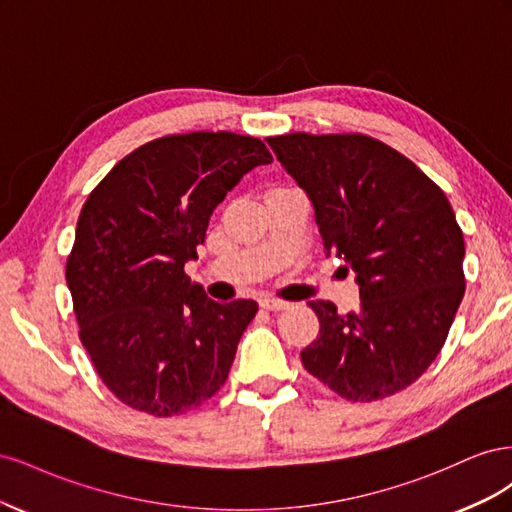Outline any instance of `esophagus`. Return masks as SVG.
<instances>
[{
	"label": "esophagus",
	"mask_w": 512,
	"mask_h": 512,
	"mask_svg": "<svg viewBox=\"0 0 512 512\" xmlns=\"http://www.w3.org/2000/svg\"><path fill=\"white\" fill-rule=\"evenodd\" d=\"M260 307L267 309V312H284V309L290 307V303L273 299V297H265V299H260Z\"/></svg>",
	"instance_id": "1"
}]
</instances>
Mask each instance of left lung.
<instances>
[{
	"instance_id": "8db88e82",
	"label": "left lung",
	"mask_w": 512,
	"mask_h": 512,
	"mask_svg": "<svg viewBox=\"0 0 512 512\" xmlns=\"http://www.w3.org/2000/svg\"><path fill=\"white\" fill-rule=\"evenodd\" d=\"M269 147L314 205L327 256L354 271L361 305L309 301L320 333L309 374L350 401L404 391L442 350L466 292L461 228L446 194L399 151L363 134L294 132Z\"/></svg>"
}]
</instances>
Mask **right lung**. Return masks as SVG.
<instances>
[{
	"mask_svg": "<svg viewBox=\"0 0 512 512\" xmlns=\"http://www.w3.org/2000/svg\"><path fill=\"white\" fill-rule=\"evenodd\" d=\"M271 162L252 136H164L115 164L85 200L66 282L81 342L126 406L173 416L226 382L258 303L213 301L183 267L198 258L213 209Z\"/></svg>",
	"mask_w": 512,
	"mask_h": 512,
	"instance_id": "add662e5",
	"label": "right lung"
}]
</instances>
